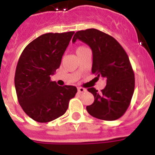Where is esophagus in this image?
<instances>
[{
  "label": "esophagus",
  "mask_w": 155,
  "mask_h": 155,
  "mask_svg": "<svg viewBox=\"0 0 155 155\" xmlns=\"http://www.w3.org/2000/svg\"><path fill=\"white\" fill-rule=\"evenodd\" d=\"M87 91V90L84 87H78V92L79 93H84V92Z\"/></svg>",
  "instance_id": "obj_1"
}]
</instances>
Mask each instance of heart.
<instances>
[{
    "instance_id": "heart-1",
    "label": "heart",
    "mask_w": 155,
    "mask_h": 155,
    "mask_svg": "<svg viewBox=\"0 0 155 155\" xmlns=\"http://www.w3.org/2000/svg\"><path fill=\"white\" fill-rule=\"evenodd\" d=\"M87 49V48H86L85 46H84V45H80V46H79V47L76 49V53H80V52L84 51V49Z\"/></svg>"
}]
</instances>
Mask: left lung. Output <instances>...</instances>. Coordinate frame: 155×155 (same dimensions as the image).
<instances>
[{
  "label": "left lung",
  "instance_id": "8db88e82",
  "mask_svg": "<svg viewBox=\"0 0 155 155\" xmlns=\"http://www.w3.org/2000/svg\"><path fill=\"white\" fill-rule=\"evenodd\" d=\"M76 39L91 48V71L97 75L96 79L102 77L106 80V87L101 92L94 87L87 89L94 101L87 106V110L97 119H119L128 110L135 89V74L128 54L114 37L94 28L77 31L72 41Z\"/></svg>",
  "mask_w": 155,
  "mask_h": 155
}]
</instances>
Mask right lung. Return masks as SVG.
Returning a JSON list of instances; mask_svg holds the SVG:
<instances>
[{"label": "right lung", "instance_id": "right-lung-1", "mask_svg": "<svg viewBox=\"0 0 155 155\" xmlns=\"http://www.w3.org/2000/svg\"><path fill=\"white\" fill-rule=\"evenodd\" d=\"M74 33L41 35L30 42L19 57L15 73L18 102L35 121L47 123L64 115L77 92L75 86L61 87L50 80Z\"/></svg>", "mask_w": 155, "mask_h": 155}]
</instances>
